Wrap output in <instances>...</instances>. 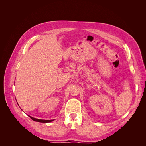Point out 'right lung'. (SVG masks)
Masks as SVG:
<instances>
[{"label": "right lung", "mask_w": 146, "mask_h": 146, "mask_svg": "<svg viewBox=\"0 0 146 146\" xmlns=\"http://www.w3.org/2000/svg\"><path fill=\"white\" fill-rule=\"evenodd\" d=\"M31 119H32L33 121H36V122H42V123H47V122H52L54 120H42V119H36V118H34V117H31L30 116H29Z\"/></svg>", "instance_id": "obj_1"}]
</instances>
